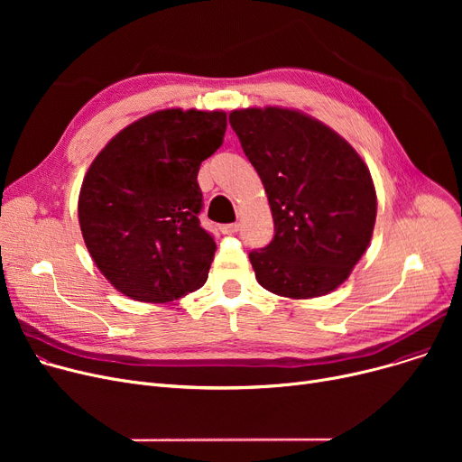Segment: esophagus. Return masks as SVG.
Listing matches in <instances>:
<instances>
[{
    "mask_svg": "<svg viewBox=\"0 0 462 462\" xmlns=\"http://www.w3.org/2000/svg\"><path fill=\"white\" fill-rule=\"evenodd\" d=\"M239 230V225L237 223H230V225H223L221 226V232L223 234H236Z\"/></svg>",
    "mask_w": 462,
    "mask_h": 462,
    "instance_id": "34e87169",
    "label": "esophagus"
}]
</instances>
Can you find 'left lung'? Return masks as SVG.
I'll use <instances>...</instances> for the list:
<instances>
[{
	"label": "left lung",
	"mask_w": 462,
	"mask_h": 462,
	"mask_svg": "<svg viewBox=\"0 0 462 462\" xmlns=\"http://www.w3.org/2000/svg\"><path fill=\"white\" fill-rule=\"evenodd\" d=\"M228 119L275 223L270 244L249 253L256 281L294 300L331 292L373 236L376 192L367 164L345 138L296 110L247 108Z\"/></svg>",
	"instance_id": "1"
}]
</instances>
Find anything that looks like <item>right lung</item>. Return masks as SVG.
Wrapping results in <instances>:
<instances>
[{"label": "right lung", "instance_id": "add662e5", "mask_svg": "<svg viewBox=\"0 0 462 462\" xmlns=\"http://www.w3.org/2000/svg\"><path fill=\"white\" fill-rule=\"evenodd\" d=\"M225 131V112L161 110L117 133L91 162L79 199L80 230L121 294L166 303L204 286L217 245L200 226L197 178Z\"/></svg>", "mask_w": 462, "mask_h": 462}]
</instances>
